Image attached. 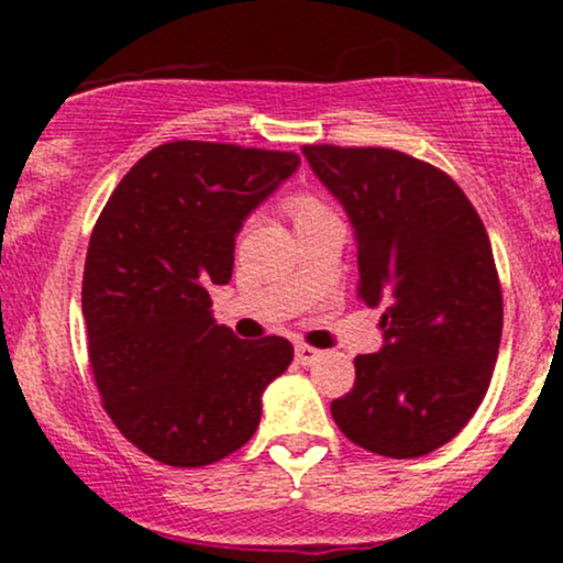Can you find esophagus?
<instances>
[{
    "label": "esophagus",
    "mask_w": 563,
    "mask_h": 563,
    "mask_svg": "<svg viewBox=\"0 0 563 563\" xmlns=\"http://www.w3.org/2000/svg\"><path fill=\"white\" fill-rule=\"evenodd\" d=\"M320 357H322L320 349H314L309 344H296V360H299L301 365H314Z\"/></svg>",
    "instance_id": "34e87169"
}]
</instances>
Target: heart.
I'll return each mask as SVG.
<instances>
[{
  "mask_svg": "<svg viewBox=\"0 0 563 563\" xmlns=\"http://www.w3.org/2000/svg\"><path fill=\"white\" fill-rule=\"evenodd\" d=\"M283 209H286V214L294 219L296 228L312 222V219L331 214V209L325 206V200H322L318 192H309V190L290 192V196H286V200H283Z\"/></svg>",
  "mask_w": 563,
  "mask_h": 563,
  "instance_id": "b5f03b06",
  "label": "heart"
}]
</instances>
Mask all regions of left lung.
<instances>
[{"label":"left lung","mask_w":563,"mask_h":563,"mask_svg":"<svg viewBox=\"0 0 563 563\" xmlns=\"http://www.w3.org/2000/svg\"><path fill=\"white\" fill-rule=\"evenodd\" d=\"M357 232L360 301L384 349L354 357L333 421L360 448L421 457L448 444L487 394L503 333L493 245L448 172L391 147L303 145Z\"/></svg>","instance_id":"left-lung-1"}]
</instances>
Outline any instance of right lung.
I'll use <instances>...</instances> for the list:
<instances>
[{
  "label": "right lung",
  "instance_id": "1",
  "mask_svg": "<svg viewBox=\"0 0 563 563\" xmlns=\"http://www.w3.org/2000/svg\"><path fill=\"white\" fill-rule=\"evenodd\" d=\"M296 166L290 151L164 142L97 217L81 283L89 365L115 429L164 466L241 450L262 391L294 360L280 335L241 341L217 325L206 286L230 280L243 219Z\"/></svg>",
  "mask_w": 563,
  "mask_h": 563
}]
</instances>
